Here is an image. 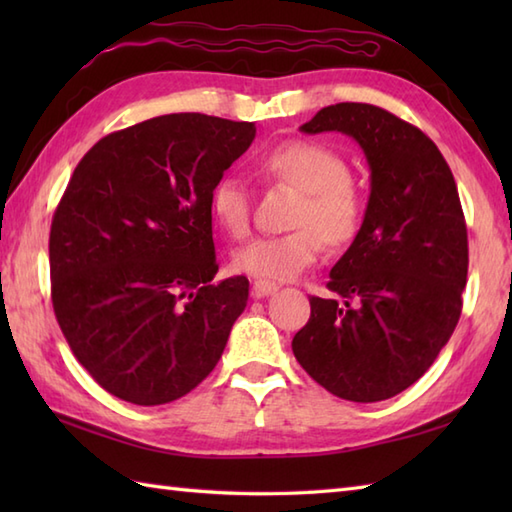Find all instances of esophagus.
Returning <instances> with one entry per match:
<instances>
[{
	"instance_id": "34e87169",
	"label": "esophagus",
	"mask_w": 512,
	"mask_h": 512,
	"mask_svg": "<svg viewBox=\"0 0 512 512\" xmlns=\"http://www.w3.org/2000/svg\"><path fill=\"white\" fill-rule=\"evenodd\" d=\"M277 290H279V286L273 284V281H266V279H255V281H253V297H255V299L275 295Z\"/></svg>"
}]
</instances>
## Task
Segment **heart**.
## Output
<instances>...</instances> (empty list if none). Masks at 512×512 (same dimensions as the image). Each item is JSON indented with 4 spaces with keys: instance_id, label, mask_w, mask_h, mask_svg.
Instances as JSON below:
<instances>
[{
    "instance_id": "obj_1",
    "label": "heart",
    "mask_w": 512,
    "mask_h": 512,
    "mask_svg": "<svg viewBox=\"0 0 512 512\" xmlns=\"http://www.w3.org/2000/svg\"><path fill=\"white\" fill-rule=\"evenodd\" d=\"M259 176L301 191L290 215L292 231L257 237L235 250V270L257 279L286 281L301 275L330 248H343L361 231L365 195L350 178L339 151L314 140H286L257 160ZM211 215L222 231L242 239L250 231V195L235 178L211 191Z\"/></svg>"
}]
</instances>
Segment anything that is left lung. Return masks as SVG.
<instances>
[{
    "label": "left lung",
    "instance_id": "obj_1",
    "mask_svg": "<svg viewBox=\"0 0 512 512\" xmlns=\"http://www.w3.org/2000/svg\"><path fill=\"white\" fill-rule=\"evenodd\" d=\"M299 129L356 140L369 200L330 270L328 288L343 301L312 297L292 352L330 394L387 400L427 372L458 325L469 270L458 187L436 143L376 105L323 107Z\"/></svg>",
    "mask_w": 512,
    "mask_h": 512
}]
</instances>
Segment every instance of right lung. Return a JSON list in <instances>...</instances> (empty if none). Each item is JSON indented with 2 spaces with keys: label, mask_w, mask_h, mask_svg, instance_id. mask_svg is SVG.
<instances>
[{
  "label": "right lung",
  "mask_w": 512,
  "mask_h": 512,
  "mask_svg": "<svg viewBox=\"0 0 512 512\" xmlns=\"http://www.w3.org/2000/svg\"><path fill=\"white\" fill-rule=\"evenodd\" d=\"M255 123L167 114L101 138L50 228L52 306L65 341L112 396L154 407L213 372L248 279L211 284V191Z\"/></svg>",
  "instance_id": "add662e5"
}]
</instances>
